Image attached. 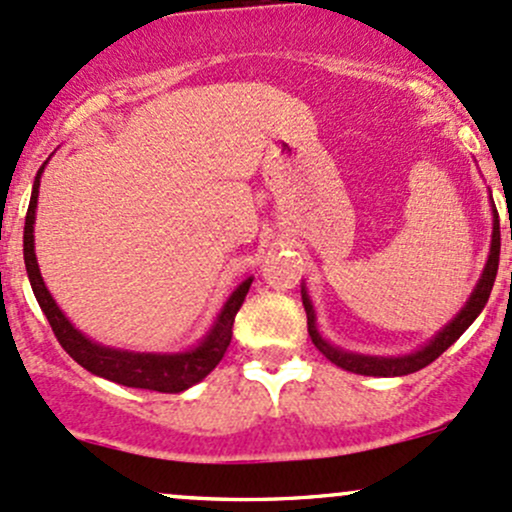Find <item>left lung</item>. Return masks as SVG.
Wrapping results in <instances>:
<instances>
[{
    "label": "left lung",
    "mask_w": 512,
    "mask_h": 512,
    "mask_svg": "<svg viewBox=\"0 0 512 512\" xmlns=\"http://www.w3.org/2000/svg\"><path fill=\"white\" fill-rule=\"evenodd\" d=\"M493 235H491V252H488V260L484 267V274H481L479 284L471 291L469 301L464 303L462 311L449 320L445 328L432 338L428 345H423L420 350L411 352V355L403 357H369V355H357V352H345L340 347H333L328 340H323V335L318 333L316 328V311H313V303L308 299L306 286H301V299L303 308H306L308 318V335H311L313 345L323 352L325 357L333 364H338L340 369H347L352 374H364V376H406L418 372V369L428 367L430 362H435L447 347H452L454 342L462 338V333L474 323L476 316L484 311L488 296H491L493 282H496L498 272V257H501V226H498V211H493Z\"/></svg>",
    "instance_id": "left-lung-1"
}]
</instances>
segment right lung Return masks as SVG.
<instances>
[{
    "label": "right lung",
    "mask_w": 512,
    "mask_h": 512,
    "mask_svg": "<svg viewBox=\"0 0 512 512\" xmlns=\"http://www.w3.org/2000/svg\"><path fill=\"white\" fill-rule=\"evenodd\" d=\"M46 170V162L36 174V182H33L31 192V204L26 211V226H24V262L28 272V282H31L33 294H36L38 306L46 313L50 328H53L55 338H58L63 350L75 359L77 364H82L87 372L104 376V379L116 381L121 386H131V389H150L160 393H179L187 391L189 386L199 384L206 374H211L216 369V364L221 362L226 355L230 338H233V323L235 313L243 306L247 291H250L252 277H247L233 294L228 296V301L223 303L221 313H218L216 323L211 325V330L206 333V338L187 352H174V355H155V352H128V350H116V347L99 345V342L89 340L87 335H82L70 320L65 318V313L60 311L58 303H55L50 291L46 289V282L41 277V269H38L36 250H33V223H36V204H38V187H41V174Z\"/></svg>",
    "instance_id": "right-lung-1"
}]
</instances>
